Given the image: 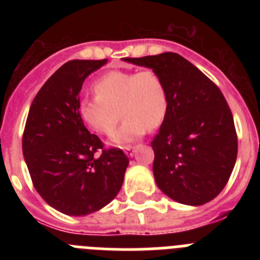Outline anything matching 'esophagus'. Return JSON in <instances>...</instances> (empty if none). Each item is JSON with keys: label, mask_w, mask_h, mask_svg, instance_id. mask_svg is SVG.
I'll list each match as a JSON object with an SVG mask.
<instances>
[{"label": "esophagus", "mask_w": 260, "mask_h": 260, "mask_svg": "<svg viewBox=\"0 0 260 260\" xmlns=\"http://www.w3.org/2000/svg\"><path fill=\"white\" fill-rule=\"evenodd\" d=\"M134 151H135V147L127 146V147H126V148H125L126 156H128V157H133V156H134Z\"/></svg>", "instance_id": "1"}]
</instances>
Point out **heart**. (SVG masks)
I'll return each mask as SVG.
<instances>
[{"label":"heart","instance_id":"b5f03b06","mask_svg":"<svg viewBox=\"0 0 260 260\" xmlns=\"http://www.w3.org/2000/svg\"><path fill=\"white\" fill-rule=\"evenodd\" d=\"M93 91L96 96L79 100L78 116L91 132L107 135L116 127L119 109L123 122L110 138L117 146L157 128L167 116V87L153 70L109 71L95 80Z\"/></svg>","mask_w":260,"mask_h":260}]
</instances>
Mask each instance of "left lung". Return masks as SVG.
Instances as JSON below:
<instances>
[{
	"label": "left lung",
	"instance_id": "8db88e82",
	"mask_svg": "<svg viewBox=\"0 0 260 260\" xmlns=\"http://www.w3.org/2000/svg\"><path fill=\"white\" fill-rule=\"evenodd\" d=\"M164 80L168 112L151 142L153 177L178 203L202 206L221 192L237 158L232 112L219 87L177 53L125 58Z\"/></svg>",
	"mask_w": 260,
	"mask_h": 260
}]
</instances>
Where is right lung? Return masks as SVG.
<instances>
[{"label": "right lung", "instance_id": "add662e5", "mask_svg": "<svg viewBox=\"0 0 260 260\" xmlns=\"http://www.w3.org/2000/svg\"><path fill=\"white\" fill-rule=\"evenodd\" d=\"M107 62L73 59L62 65L34 99L23 133V156L36 191L69 216L89 215L109 204L128 165L122 150H105L78 116L84 79Z\"/></svg>", "mask_w": 260, "mask_h": 260}]
</instances>
